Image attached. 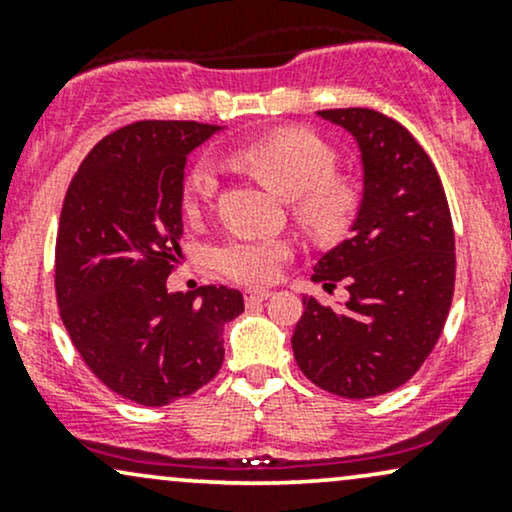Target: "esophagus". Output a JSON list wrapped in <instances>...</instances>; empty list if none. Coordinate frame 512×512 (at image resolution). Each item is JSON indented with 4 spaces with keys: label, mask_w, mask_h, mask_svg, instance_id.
I'll list each match as a JSON object with an SVG mask.
<instances>
[{
    "label": "esophagus",
    "mask_w": 512,
    "mask_h": 512,
    "mask_svg": "<svg viewBox=\"0 0 512 512\" xmlns=\"http://www.w3.org/2000/svg\"><path fill=\"white\" fill-rule=\"evenodd\" d=\"M269 296H272V291H269V289H248V291H245V303L257 305V303L267 301Z\"/></svg>",
    "instance_id": "1"
}]
</instances>
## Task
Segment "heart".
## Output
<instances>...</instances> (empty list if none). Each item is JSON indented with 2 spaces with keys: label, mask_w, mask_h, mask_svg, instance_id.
Instances as JSON below:
<instances>
[{
  "label": "heart",
  "mask_w": 512,
  "mask_h": 512,
  "mask_svg": "<svg viewBox=\"0 0 512 512\" xmlns=\"http://www.w3.org/2000/svg\"><path fill=\"white\" fill-rule=\"evenodd\" d=\"M233 161L276 195L296 199L301 221L315 233L332 236L349 221L356 195L342 180L332 178L337 156L320 137L301 129H281L269 137L240 144ZM219 190V163L211 156L199 158L187 173L182 187V207L197 214ZM289 257V245L269 236H233L216 248L214 262L223 274L243 284H267L279 274L281 262Z\"/></svg>",
  "instance_id": "heart-1"
}]
</instances>
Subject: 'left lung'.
I'll list each match as a JSON object with an SVG mask.
<instances>
[{
	"label": "left lung",
	"instance_id": "obj_1",
	"mask_svg": "<svg viewBox=\"0 0 512 512\" xmlns=\"http://www.w3.org/2000/svg\"><path fill=\"white\" fill-rule=\"evenodd\" d=\"M346 129L361 158V202L351 236L317 260L313 281L349 301L303 296L291 346L305 378L346 399L404 385L443 332L455 286V233L431 158L378 110H320Z\"/></svg>",
	"mask_w": 512,
	"mask_h": 512
}]
</instances>
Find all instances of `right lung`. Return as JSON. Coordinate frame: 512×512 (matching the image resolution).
<instances>
[{"label": "right lung", "mask_w": 512, "mask_h": 512, "mask_svg": "<svg viewBox=\"0 0 512 512\" xmlns=\"http://www.w3.org/2000/svg\"><path fill=\"white\" fill-rule=\"evenodd\" d=\"M216 132L175 120L115 129L64 197L55 252L62 322L93 375L144 407L207 385L223 363V325L245 310L236 289L166 286L182 255L187 156Z\"/></svg>", "instance_id": "obj_1"}]
</instances>
